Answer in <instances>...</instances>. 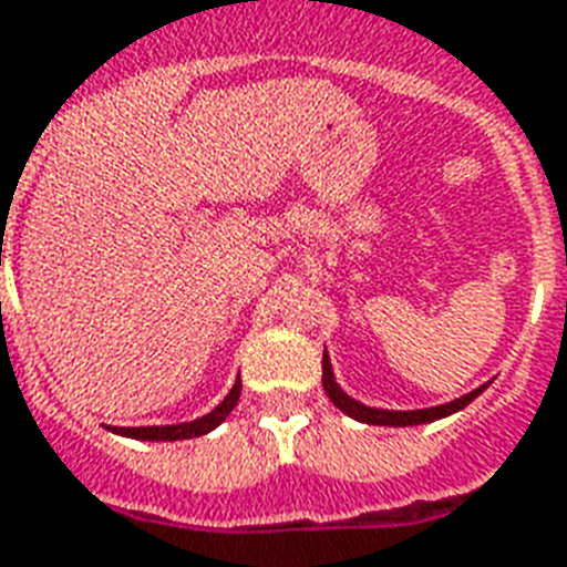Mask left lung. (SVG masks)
Returning a JSON list of instances; mask_svg holds the SVG:
<instances>
[{
	"label": "left lung",
	"mask_w": 567,
	"mask_h": 567,
	"mask_svg": "<svg viewBox=\"0 0 567 567\" xmlns=\"http://www.w3.org/2000/svg\"><path fill=\"white\" fill-rule=\"evenodd\" d=\"M322 389H326V394L331 398V403H334L340 412H347L349 419L364 421V424H382V427H412V424H427V421L445 419L451 412H461L463 406H470L472 400L478 398L487 385H481V389L470 391V394H463V398L451 400V403H442V406H430V410H373V406H364L359 400H352L347 391L340 389L338 382H334V370H331L329 355H322Z\"/></svg>",
	"instance_id": "8db88e82"
}]
</instances>
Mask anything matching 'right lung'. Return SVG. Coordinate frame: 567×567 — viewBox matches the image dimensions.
Listing matches in <instances>:
<instances>
[{
    "mask_svg": "<svg viewBox=\"0 0 567 567\" xmlns=\"http://www.w3.org/2000/svg\"><path fill=\"white\" fill-rule=\"evenodd\" d=\"M238 394H241V380H236V385L229 389V394L220 400L215 410L203 415L197 421H185V424H161V427H116L113 433H122V436H131V440H148V442H176V440H194V436H203L208 430H215L220 421L227 419L233 406L238 403Z\"/></svg>",
    "mask_w": 567,
    "mask_h": 567,
    "instance_id": "right-lung-1",
    "label": "right lung"
}]
</instances>
